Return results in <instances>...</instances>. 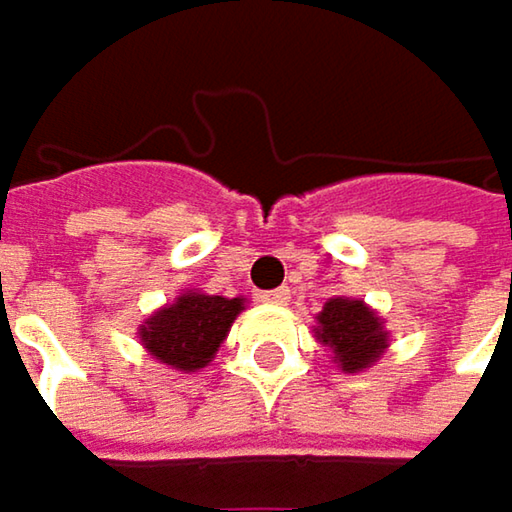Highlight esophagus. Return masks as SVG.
Masks as SVG:
<instances>
[{"label": "esophagus", "instance_id": "1", "mask_svg": "<svg viewBox=\"0 0 512 512\" xmlns=\"http://www.w3.org/2000/svg\"><path fill=\"white\" fill-rule=\"evenodd\" d=\"M259 298H262V301H268V304H286V301H289V286H280V289L262 292Z\"/></svg>", "mask_w": 512, "mask_h": 512}]
</instances>
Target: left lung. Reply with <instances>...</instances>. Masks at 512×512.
Here are the masks:
<instances>
[{
  "mask_svg": "<svg viewBox=\"0 0 512 512\" xmlns=\"http://www.w3.org/2000/svg\"><path fill=\"white\" fill-rule=\"evenodd\" d=\"M316 337L334 349L337 364L346 373L367 370L387 349L382 319L364 301L349 298H331L325 304V310L319 313Z\"/></svg>",
  "mask_w": 512,
  "mask_h": 512,
  "instance_id": "obj_1",
  "label": "left lung"
}]
</instances>
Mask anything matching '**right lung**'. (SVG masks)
Segmentation results:
<instances>
[{
    "mask_svg": "<svg viewBox=\"0 0 512 512\" xmlns=\"http://www.w3.org/2000/svg\"><path fill=\"white\" fill-rule=\"evenodd\" d=\"M241 310L244 298L187 292L175 304L154 313L139 328V337L160 364L193 373L214 358Z\"/></svg>",
    "mask_w": 512,
    "mask_h": 512,
    "instance_id": "obj_1",
    "label": "right lung"
}]
</instances>
